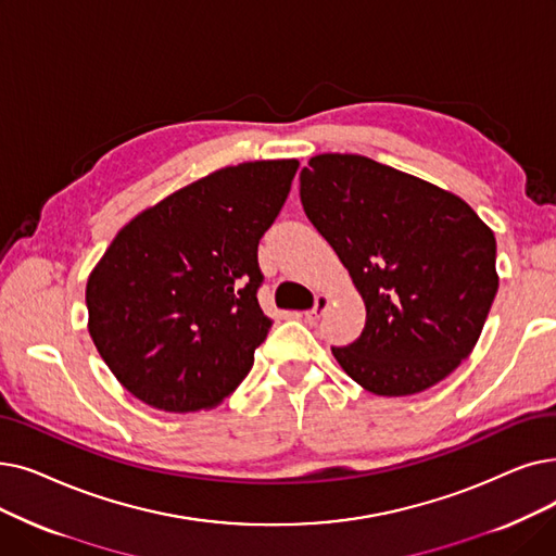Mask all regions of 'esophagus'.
Listing matches in <instances>:
<instances>
[{
	"label": "esophagus",
	"instance_id": "34e87169",
	"mask_svg": "<svg viewBox=\"0 0 556 556\" xmlns=\"http://www.w3.org/2000/svg\"><path fill=\"white\" fill-rule=\"evenodd\" d=\"M329 302H331V300H329L327 295H318V298H316V304H313V308L304 313V320H306V323H318V320L325 316V311L329 308Z\"/></svg>",
	"mask_w": 556,
	"mask_h": 556
}]
</instances>
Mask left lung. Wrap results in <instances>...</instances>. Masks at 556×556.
Returning <instances> with one entry per match:
<instances>
[{
    "label": "left lung",
    "mask_w": 556,
    "mask_h": 556,
    "mask_svg": "<svg viewBox=\"0 0 556 556\" xmlns=\"http://www.w3.org/2000/svg\"><path fill=\"white\" fill-rule=\"evenodd\" d=\"M300 198L366 304V327L331 348L361 389L416 395L477 345L497 293L495 236L454 192L358 154H318Z\"/></svg>",
    "instance_id": "8db88e82"
}]
</instances>
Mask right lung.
Here are the masks:
<instances>
[{
    "label": "right lung",
    "mask_w": 556,
    "mask_h": 556,
    "mask_svg": "<svg viewBox=\"0 0 556 556\" xmlns=\"http://www.w3.org/2000/svg\"><path fill=\"white\" fill-rule=\"evenodd\" d=\"M298 167V159L223 167L140 211L111 240L88 275V331L134 397L198 414L245 379L273 327L256 300V248Z\"/></svg>",
    "instance_id": "obj_1"
}]
</instances>
